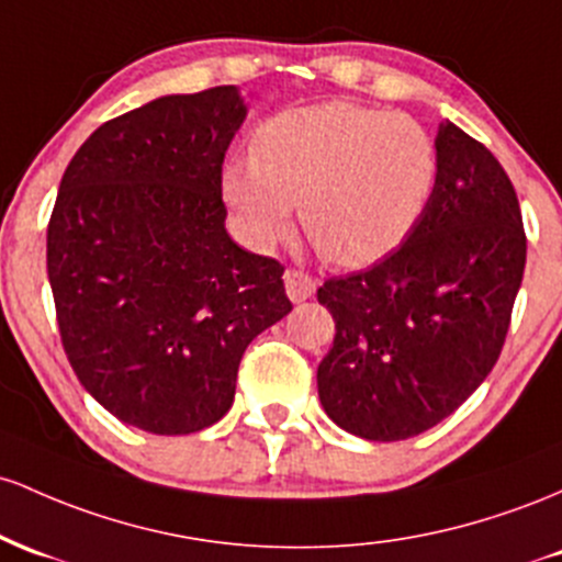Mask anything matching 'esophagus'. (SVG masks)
I'll use <instances>...</instances> for the list:
<instances>
[{"label": "esophagus", "mask_w": 562, "mask_h": 562, "mask_svg": "<svg viewBox=\"0 0 562 562\" xmlns=\"http://www.w3.org/2000/svg\"><path fill=\"white\" fill-rule=\"evenodd\" d=\"M283 283H286V294L292 302H305L307 297H313L315 292L313 276L302 273L297 268H289L286 273H283Z\"/></svg>", "instance_id": "obj_1"}]
</instances>
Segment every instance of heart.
Segmentation results:
<instances>
[{
	"mask_svg": "<svg viewBox=\"0 0 562 562\" xmlns=\"http://www.w3.org/2000/svg\"><path fill=\"white\" fill-rule=\"evenodd\" d=\"M438 182V148L406 113L331 103L283 111L251 135L249 159L223 167L238 228L268 249L292 233V206L321 257L345 268L393 251Z\"/></svg>",
	"mask_w": 562,
	"mask_h": 562,
	"instance_id": "obj_1",
	"label": "heart"
}]
</instances>
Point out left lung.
I'll use <instances>...</instances> for the list:
<instances>
[{
  "label": "left lung",
  "instance_id": "left-lung-1",
  "mask_svg": "<svg viewBox=\"0 0 562 562\" xmlns=\"http://www.w3.org/2000/svg\"><path fill=\"white\" fill-rule=\"evenodd\" d=\"M438 182L406 241L326 279L334 315L318 366L326 414L366 440H406L457 412L499 358L526 268L518 193L496 156L440 124Z\"/></svg>",
  "mask_w": 562,
  "mask_h": 562
}]
</instances>
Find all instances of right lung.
<instances>
[{"label": "right lung", "instance_id": "1", "mask_svg": "<svg viewBox=\"0 0 562 562\" xmlns=\"http://www.w3.org/2000/svg\"><path fill=\"white\" fill-rule=\"evenodd\" d=\"M236 87L167 94L81 143L47 225L68 363L113 417L191 435L225 417L244 350L292 311L283 265L225 231Z\"/></svg>", "mask_w": 562, "mask_h": 562}]
</instances>
